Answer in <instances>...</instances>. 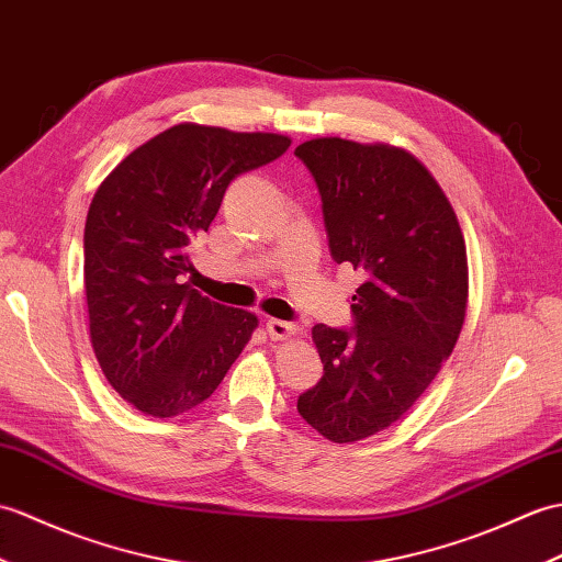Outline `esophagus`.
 I'll list each match as a JSON object with an SVG mask.
<instances>
[{"instance_id":"esophagus-1","label":"esophagus","mask_w":562,"mask_h":562,"mask_svg":"<svg viewBox=\"0 0 562 562\" xmlns=\"http://www.w3.org/2000/svg\"><path fill=\"white\" fill-rule=\"evenodd\" d=\"M266 330L270 335V340H286V337L296 335V325L286 323V321H278V318H268Z\"/></svg>"}]
</instances>
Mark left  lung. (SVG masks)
<instances>
[{"mask_svg":"<svg viewBox=\"0 0 562 562\" xmlns=\"http://www.w3.org/2000/svg\"><path fill=\"white\" fill-rule=\"evenodd\" d=\"M316 179L335 263L363 282L355 328L313 325L323 378L299 395L304 422L333 442L393 426L438 375L467 313V246L446 193L412 153L313 138L294 150Z\"/></svg>","mask_w":562,"mask_h":562,"instance_id":"8db88e82","label":"left lung"}]
</instances>
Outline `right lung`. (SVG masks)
<instances>
[{
	"label": "right lung",
	"instance_id": "obj_1",
	"mask_svg": "<svg viewBox=\"0 0 562 562\" xmlns=\"http://www.w3.org/2000/svg\"><path fill=\"white\" fill-rule=\"evenodd\" d=\"M290 143L184 122L128 153L95 191L83 234L90 342L138 412L167 419L199 407L251 340L254 313L211 302L181 278L232 179Z\"/></svg>",
	"mask_w": 562,
	"mask_h": 562
}]
</instances>
